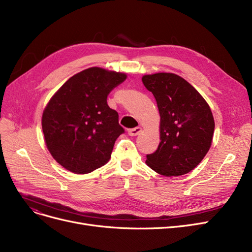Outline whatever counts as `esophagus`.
<instances>
[{
	"instance_id": "esophagus-1",
	"label": "esophagus",
	"mask_w": 252,
	"mask_h": 252,
	"mask_svg": "<svg viewBox=\"0 0 252 252\" xmlns=\"http://www.w3.org/2000/svg\"><path fill=\"white\" fill-rule=\"evenodd\" d=\"M140 132H141V127L140 126H137V127L128 129V135L134 137V136H137Z\"/></svg>"
}]
</instances>
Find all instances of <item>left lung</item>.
Here are the masks:
<instances>
[{"label": "left lung", "mask_w": 252, "mask_h": 252, "mask_svg": "<svg viewBox=\"0 0 252 252\" xmlns=\"http://www.w3.org/2000/svg\"><path fill=\"white\" fill-rule=\"evenodd\" d=\"M160 113V144L146 155V164L165 176L190 172L209 152L215 123L208 102L178 74L158 72L142 77Z\"/></svg>", "instance_id": "obj_1"}]
</instances>
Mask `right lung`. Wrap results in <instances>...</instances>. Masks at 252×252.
<instances>
[{"instance_id": "1", "label": "right lung", "mask_w": 252, "mask_h": 252, "mask_svg": "<svg viewBox=\"0 0 252 252\" xmlns=\"http://www.w3.org/2000/svg\"><path fill=\"white\" fill-rule=\"evenodd\" d=\"M126 79L123 72L90 67L68 79L50 99L42 131L49 152L65 169L85 174L110 160L125 129L107 97Z\"/></svg>"}]
</instances>
